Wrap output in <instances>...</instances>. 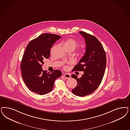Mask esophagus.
<instances>
[{"instance_id":"34e87169","label":"esophagus","mask_w":130,"mask_h":130,"mask_svg":"<svg viewBox=\"0 0 130 130\" xmlns=\"http://www.w3.org/2000/svg\"><path fill=\"white\" fill-rule=\"evenodd\" d=\"M64 76L65 77V78L66 79H69L71 78V75L70 74H65L64 75Z\"/></svg>"}]
</instances>
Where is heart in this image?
<instances>
[{
    "instance_id": "b5f03b06",
    "label": "heart",
    "mask_w": 130,
    "mask_h": 130,
    "mask_svg": "<svg viewBox=\"0 0 130 130\" xmlns=\"http://www.w3.org/2000/svg\"><path fill=\"white\" fill-rule=\"evenodd\" d=\"M79 45V43L74 39H69L64 43L66 49H72L74 50ZM67 68V67H64Z\"/></svg>"
}]
</instances>
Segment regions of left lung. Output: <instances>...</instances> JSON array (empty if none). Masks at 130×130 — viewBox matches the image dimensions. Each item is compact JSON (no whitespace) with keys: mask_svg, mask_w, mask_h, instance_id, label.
Masks as SVG:
<instances>
[{"mask_svg":"<svg viewBox=\"0 0 130 130\" xmlns=\"http://www.w3.org/2000/svg\"><path fill=\"white\" fill-rule=\"evenodd\" d=\"M79 33L85 40L86 52L73 71H84V74L79 78L75 74L71 75L77 81V85L72 92L76 96H84L95 91L101 84L105 73L106 55L103 47L96 37L84 31Z\"/></svg>","mask_w":130,"mask_h":130,"instance_id":"obj_1","label":"left lung"}]
</instances>
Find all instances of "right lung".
<instances>
[{
	"mask_svg": "<svg viewBox=\"0 0 130 130\" xmlns=\"http://www.w3.org/2000/svg\"><path fill=\"white\" fill-rule=\"evenodd\" d=\"M61 36L54 34H44L30 41L26 47L21 61L22 78L27 88L40 95L51 92L55 80L62 72L55 70L53 73L43 70V59H48L51 48Z\"/></svg>",
	"mask_w": 130,
	"mask_h": 130,
	"instance_id": "right-lung-1",
	"label": "right lung"
}]
</instances>
